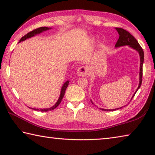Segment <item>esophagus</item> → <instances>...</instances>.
Segmentation results:
<instances>
[{
	"label": "esophagus",
	"mask_w": 155,
	"mask_h": 155,
	"mask_svg": "<svg viewBox=\"0 0 155 155\" xmlns=\"http://www.w3.org/2000/svg\"><path fill=\"white\" fill-rule=\"evenodd\" d=\"M89 72V68L87 66H81L77 70V74L80 77H85Z\"/></svg>",
	"instance_id": "esophagus-1"
}]
</instances>
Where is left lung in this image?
Listing matches in <instances>:
<instances>
[{
  "label": "left lung",
  "mask_w": 155,
  "mask_h": 155,
  "mask_svg": "<svg viewBox=\"0 0 155 155\" xmlns=\"http://www.w3.org/2000/svg\"><path fill=\"white\" fill-rule=\"evenodd\" d=\"M115 29L117 30V32H118L120 37L118 40L117 41L116 44H115V47H120V46H126V45H128L130 47H132L133 48L135 49L136 51H137L140 53V84H139L138 88L137 90H136L135 93L137 92V91L138 90V89L140 87V86L141 85V82H142V75H143V59H144V53H143V51L142 48H141V46L140 45V44L138 43L137 40L133 37L131 34L128 32L127 31H126L124 29H123L122 28H115ZM135 93L134 94V95L133 96L132 98L134 97ZM122 107L120 108H118L117 109H121ZM101 110L103 111H114V110L116 109H101Z\"/></svg>",
  "instance_id": "obj_1"
}]
</instances>
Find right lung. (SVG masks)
I'll use <instances>...</instances> for the list:
<instances>
[{
	"mask_svg": "<svg viewBox=\"0 0 155 155\" xmlns=\"http://www.w3.org/2000/svg\"><path fill=\"white\" fill-rule=\"evenodd\" d=\"M48 27H40V28H36V29H34L33 31H30L29 33H28L27 34H26V35L25 36H23L22 38L20 39V41H24L26 39H28V38H31V37L34 36L35 35H37V34L38 33H40L42 32V31H46L48 29H50ZM68 84H69V81H66L64 84V85H63V87L61 88V94H60V97L58 101H57V102L56 103V104H54V105L53 107H51V108H48V109H35V110H37V111H52V110H53L54 109H55L57 107L59 106V104L61 103V102L62 101L63 98H64V96L65 94V90H66L67 87L68 86Z\"/></svg>",
	"mask_w": 155,
	"mask_h": 155,
	"instance_id": "obj_1",
	"label": "right lung"
}]
</instances>
